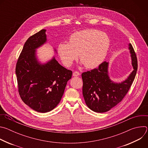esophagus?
I'll return each instance as SVG.
<instances>
[{
  "label": "esophagus",
  "mask_w": 148,
  "mask_h": 148,
  "mask_svg": "<svg viewBox=\"0 0 148 148\" xmlns=\"http://www.w3.org/2000/svg\"><path fill=\"white\" fill-rule=\"evenodd\" d=\"M73 76H74V77H77V76H79L80 74H79V73L78 72V71H75V72H74L73 73Z\"/></svg>",
  "instance_id": "esophagus-1"
}]
</instances>
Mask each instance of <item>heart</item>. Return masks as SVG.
Masks as SVG:
<instances>
[{"label": "heart", "mask_w": 148, "mask_h": 148, "mask_svg": "<svg viewBox=\"0 0 148 148\" xmlns=\"http://www.w3.org/2000/svg\"><path fill=\"white\" fill-rule=\"evenodd\" d=\"M110 46L108 36L97 30H86L73 33L69 43H60L58 54L67 67L71 66L78 54L81 62L86 67H98L107 56Z\"/></svg>", "instance_id": "obj_1"}]
</instances>
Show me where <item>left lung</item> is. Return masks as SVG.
Returning a JSON list of instances; mask_svg holds the SVG:
<instances>
[{"label": "left lung", "instance_id": "left-lung-1", "mask_svg": "<svg viewBox=\"0 0 148 148\" xmlns=\"http://www.w3.org/2000/svg\"><path fill=\"white\" fill-rule=\"evenodd\" d=\"M129 46L134 70L123 82L115 83L110 79L107 61L102 62L98 68L82 74L83 97L88 107L93 111H108L123 99L130 89L136 76L138 61L132 45Z\"/></svg>", "mask_w": 148, "mask_h": 148}]
</instances>
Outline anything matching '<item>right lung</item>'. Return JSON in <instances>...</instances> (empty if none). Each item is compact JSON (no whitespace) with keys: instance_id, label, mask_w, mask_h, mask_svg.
Returning a JSON list of instances; mask_svg holds the SVG:
<instances>
[{"instance_id":"obj_1","label":"right lung","mask_w":148,"mask_h":148,"mask_svg":"<svg viewBox=\"0 0 148 148\" xmlns=\"http://www.w3.org/2000/svg\"><path fill=\"white\" fill-rule=\"evenodd\" d=\"M46 31L42 29L27 40L16 66L21 99L33 110L43 113L59 103L73 73L54 57L44 64L37 61L36 50L46 42Z\"/></svg>"}]
</instances>
